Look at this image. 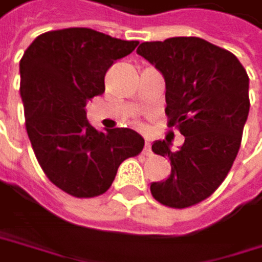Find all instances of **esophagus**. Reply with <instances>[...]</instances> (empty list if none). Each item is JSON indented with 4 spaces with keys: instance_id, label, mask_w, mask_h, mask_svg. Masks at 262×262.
<instances>
[{
    "instance_id": "esophagus-1",
    "label": "esophagus",
    "mask_w": 262,
    "mask_h": 262,
    "mask_svg": "<svg viewBox=\"0 0 262 262\" xmlns=\"http://www.w3.org/2000/svg\"><path fill=\"white\" fill-rule=\"evenodd\" d=\"M150 152H152V150H150V144L146 141V143H144V147H143V154H144V156H150Z\"/></svg>"
}]
</instances>
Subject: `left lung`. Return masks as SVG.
I'll return each mask as SVG.
<instances>
[{
    "label": "left lung",
    "instance_id": "left-lung-1",
    "mask_svg": "<svg viewBox=\"0 0 262 262\" xmlns=\"http://www.w3.org/2000/svg\"><path fill=\"white\" fill-rule=\"evenodd\" d=\"M137 53L163 75L168 127L185 137L176 152L165 140L154 141V152L169 159L171 174L150 184V193L174 209L198 204L225 181L239 152L248 75L233 53L200 37L143 42Z\"/></svg>",
    "mask_w": 262,
    "mask_h": 262
}]
</instances>
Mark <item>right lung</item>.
I'll use <instances>...</instances> for the list:
<instances>
[{
	"mask_svg": "<svg viewBox=\"0 0 262 262\" xmlns=\"http://www.w3.org/2000/svg\"><path fill=\"white\" fill-rule=\"evenodd\" d=\"M137 45L89 28H67L36 37L20 59L29 141L47 178L69 195L105 193L119 165L143 150L135 130L99 132L86 119V103L105 91L106 70Z\"/></svg>",
	"mask_w": 262,
	"mask_h": 262,
	"instance_id": "add662e5",
	"label": "right lung"
}]
</instances>
